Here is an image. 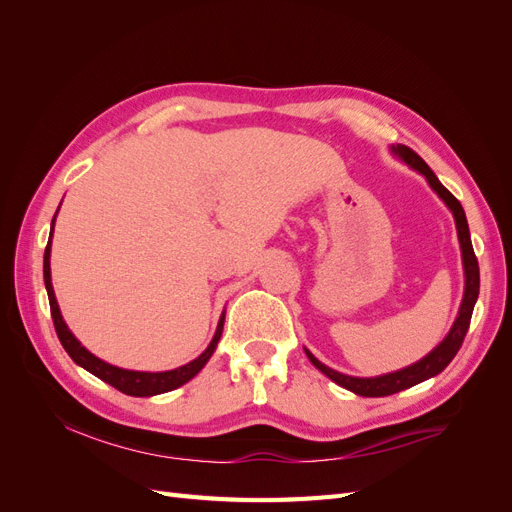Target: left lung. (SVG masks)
<instances>
[{"instance_id": "left-lung-1", "label": "left lung", "mask_w": 512, "mask_h": 512, "mask_svg": "<svg viewBox=\"0 0 512 512\" xmlns=\"http://www.w3.org/2000/svg\"><path fill=\"white\" fill-rule=\"evenodd\" d=\"M391 153L404 164H408L410 168H414L416 173H421L427 179V183L431 185V190L442 198V203L448 209H451L453 218H455V226H457V239H459V247H461V260H463V275H466V286H463V299H461L459 312H457V318L453 322L451 331H448V335L442 339V342L436 348H433L429 354H425L421 361H416V363H412L404 369H397V371H391V374H382V376H374V378H354V376H348V374H339V371L320 363L316 356L305 348L307 359L312 361V365L316 369H320L322 374L331 378L335 384L344 386V389L352 391L354 395H361V397L393 395V393H399L404 389H410V386H414L418 382L438 376L440 371H444V367L455 359L457 350L463 344V337H466V333H468L470 318H472L474 305H476V299H478V288H480L478 260L474 256L466 211H463L461 203L451 192L444 188L440 179L433 175V170L425 164V160L421 156H416V153L410 147L391 145Z\"/></svg>"}]
</instances>
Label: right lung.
I'll list each match as a JSON object with an SVG mask.
<instances>
[{
  "label": "right lung",
  "mask_w": 512,
  "mask_h": 512,
  "mask_svg": "<svg viewBox=\"0 0 512 512\" xmlns=\"http://www.w3.org/2000/svg\"><path fill=\"white\" fill-rule=\"evenodd\" d=\"M59 211V209H57ZM57 218V213H55ZM55 218L51 222V237L49 243H46L44 250V286H46V294H49V303H51V316L55 322V331L61 346L66 348V352L70 354V359L81 365L83 369H87L89 374H94L96 378L104 380L106 384L115 386L117 391L132 395V397H151V395H160V393H168L179 389L181 384L190 382L200 369L207 365V361L211 359V354L218 348V342L222 337V329H224V318L226 312H222L218 329H215V335L211 339V344L207 346V350L196 356L194 361L185 363L177 369H168V371H134V369H123L117 365L106 363L102 359H98L96 354H91L79 339L74 337V333L68 329V324L64 322V316H61V309L57 305L55 299V290H53V282H51V239H53V228H55Z\"/></svg>",
  "instance_id": "right-lung-1"
}]
</instances>
